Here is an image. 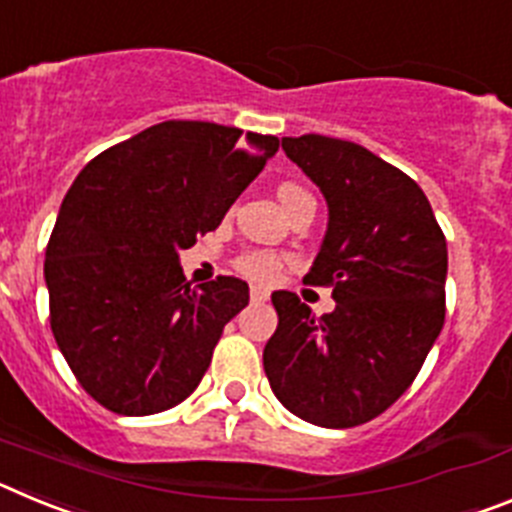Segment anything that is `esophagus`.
Segmentation results:
<instances>
[{
	"instance_id": "1",
	"label": "esophagus",
	"mask_w": 512,
	"mask_h": 512,
	"mask_svg": "<svg viewBox=\"0 0 512 512\" xmlns=\"http://www.w3.org/2000/svg\"><path fill=\"white\" fill-rule=\"evenodd\" d=\"M269 300V292L261 287H251V302H266Z\"/></svg>"
}]
</instances>
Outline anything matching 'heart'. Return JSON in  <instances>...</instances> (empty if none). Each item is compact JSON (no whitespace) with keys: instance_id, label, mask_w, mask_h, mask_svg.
Masks as SVG:
<instances>
[{"instance_id":"1","label":"heart","mask_w":512,"mask_h":512,"mask_svg":"<svg viewBox=\"0 0 512 512\" xmlns=\"http://www.w3.org/2000/svg\"><path fill=\"white\" fill-rule=\"evenodd\" d=\"M302 189L295 187V184H282L277 192L279 202L289 200V197H295L300 194ZM238 269H241L243 277L253 279V282H274L279 274V259L274 253H266V251H253L246 253L241 261H238Z\"/></svg>"}]
</instances>
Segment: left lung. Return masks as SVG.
<instances>
[{
  "label": "left lung",
  "instance_id": "8db88e82",
  "mask_svg": "<svg viewBox=\"0 0 512 512\" xmlns=\"http://www.w3.org/2000/svg\"><path fill=\"white\" fill-rule=\"evenodd\" d=\"M282 148L328 205L305 282L333 284L336 310L315 318L292 292H274L264 372L292 415L354 428L408 390L441 333L446 238L423 189L359 143L307 133Z\"/></svg>",
  "mask_w": 512,
  "mask_h": 512
}]
</instances>
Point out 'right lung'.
Segmentation results:
<instances>
[{"instance_id": "obj_1", "label": "right lung", "mask_w": 512, "mask_h": 512, "mask_svg": "<svg viewBox=\"0 0 512 512\" xmlns=\"http://www.w3.org/2000/svg\"><path fill=\"white\" fill-rule=\"evenodd\" d=\"M166 120L76 176L45 251L51 328L81 387L117 415L187 400L248 305L235 277L189 287L179 253L215 230L279 151L274 135Z\"/></svg>"}]
</instances>
